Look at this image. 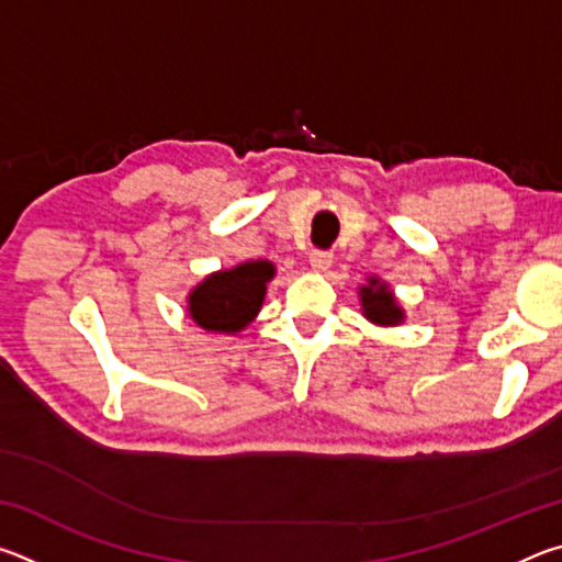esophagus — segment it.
I'll return each instance as SVG.
<instances>
[{
  "mask_svg": "<svg viewBox=\"0 0 562 562\" xmlns=\"http://www.w3.org/2000/svg\"><path fill=\"white\" fill-rule=\"evenodd\" d=\"M331 252H327V250H315V252H310V268L315 270V272H327L329 268H331Z\"/></svg>",
  "mask_w": 562,
  "mask_h": 562,
  "instance_id": "1",
  "label": "esophagus"
}]
</instances>
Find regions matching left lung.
Masks as SVG:
<instances>
[{"label":"left lung","instance_id":"8db88e82","mask_svg":"<svg viewBox=\"0 0 562 562\" xmlns=\"http://www.w3.org/2000/svg\"><path fill=\"white\" fill-rule=\"evenodd\" d=\"M359 304L361 315L376 327H396L406 319V312L398 304L394 290L376 274H369L367 282L359 288Z\"/></svg>","mask_w":562,"mask_h":562}]
</instances>
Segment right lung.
<instances>
[{
	"mask_svg": "<svg viewBox=\"0 0 562 562\" xmlns=\"http://www.w3.org/2000/svg\"><path fill=\"white\" fill-rule=\"evenodd\" d=\"M278 274L270 260H245L217 270L188 292V317L207 335H237L260 315L268 282Z\"/></svg>",
	"mask_w": 562,
	"mask_h": 562,
	"instance_id": "right-lung-1",
	"label": "right lung"
}]
</instances>
